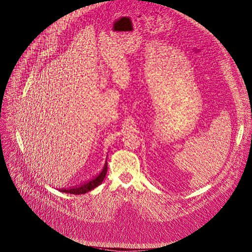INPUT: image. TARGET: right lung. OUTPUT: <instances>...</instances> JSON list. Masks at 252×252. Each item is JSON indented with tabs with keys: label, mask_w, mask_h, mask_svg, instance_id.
<instances>
[{
	"label": "right lung",
	"mask_w": 252,
	"mask_h": 252,
	"mask_svg": "<svg viewBox=\"0 0 252 252\" xmlns=\"http://www.w3.org/2000/svg\"><path fill=\"white\" fill-rule=\"evenodd\" d=\"M107 172V161L105 162L102 170L100 171V173L98 175H96L95 177H93L91 180L85 182L82 186L73 188V189H62V192H65V193H72V194H83L86 193L92 189H94L95 188H97L99 184H101L103 179L105 178Z\"/></svg>",
	"instance_id": "right-lung-1"
}]
</instances>
